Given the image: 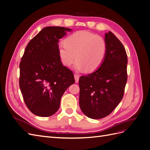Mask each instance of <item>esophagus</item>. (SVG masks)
I'll return each mask as SVG.
<instances>
[{"mask_svg": "<svg viewBox=\"0 0 150 150\" xmlns=\"http://www.w3.org/2000/svg\"><path fill=\"white\" fill-rule=\"evenodd\" d=\"M74 79H75V81H76V83H78L79 79V76L78 74H74Z\"/></svg>", "mask_w": 150, "mask_h": 150, "instance_id": "esophagus-1", "label": "esophagus"}]
</instances>
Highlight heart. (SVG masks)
Returning a JSON list of instances; mask_svg holds the SVG:
<instances>
[{
    "instance_id": "obj_1",
    "label": "heart",
    "mask_w": 150,
    "mask_h": 150,
    "mask_svg": "<svg viewBox=\"0 0 150 150\" xmlns=\"http://www.w3.org/2000/svg\"><path fill=\"white\" fill-rule=\"evenodd\" d=\"M107 52L106 42L103 38L88 30H79L64 40L58 47L63 65L69 67L76 61V69L93 72L101 66Z\"/></svg>"
}]
</instances>
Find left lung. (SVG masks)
<instances>
[{"label": "left lung", "mask_w": 150, "mask_h": 150, "mask_svg": "<svg viewBox=\"0 0 150 150\" xmlns=\"http://www.w3.org/2000/svg\"><path fill=\"white\" fill-rule=\"evenodd\" d=\"M107 52L98 69L79 80V106L90 118L108 116L123 97L127 82L128 58L123 45L111 31L105 34Z\"/></svg>", "instance_id": "1"}]
</instances>
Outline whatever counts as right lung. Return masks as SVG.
Listing matches in <instances>:
<instances>
[{"label": "right lung", "mask_w": 150, "mask_h": 150, "mask_svg": "<svg viewBox=\"0 0 150 150\" xmlns=\"http://www.w3.org/2000/svg\"><path fill=\"white\" fill-rule=\"evenodd\" d=\"M71 30L46 27L25 47L19 65V86L27 107L35 115L56 113L63 94L75 83L73 72L62 65L58 53L59 39Z\"/></svg>", "instance_id": "obj_1"}]
</instances>
